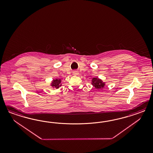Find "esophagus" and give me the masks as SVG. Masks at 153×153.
Segmentation results:
<instances>
[{
	"mask_svg": "<svg viewBox=\"0 0 153 153\" xmlns=\"http://www.w3.org/2000/svg\"><path fill=\"white\" fill-rule=\"evenodd\" d=\"M73 74L74 75H78L79 74V72L77 71H73Z\"/></svg>",
	"mask_w": 153,
	"mask_h": 153,
	"instance_id": "esophagus-1",
	"label": "esophagus"
}]
</instances>
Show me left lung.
Returning <instances> with one entry per match:
<instances>
[{"label":"left lung","mask_w":153,"mask_h":153,"mask_svg":"<svg viewBox=\"0 0 153 153\" xmlns=\"http://www.w3.org/2000/svg\"><path fill=\"white\" fill-rule=\"evenodd\" d=\"M91 84L95 88L97 89H101L104 88L105 83L103 82L101 79H99L98 77H94L91 80Z\"/></svg>","instance_id":"1"}]
</instances>
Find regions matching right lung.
Instances as JSON below:
<instances>
[{
  "label": "right lung",
  "instance_id": "obj_1",
  "mask_svg": "<svg viewBox=\"0 0 153 153\" xmlns=\"http://www.w3.org/2000/svg\"><path fill=\"white\" fill-rule=\"evenodd\" d=\"M51 86L53 88H58L62 86L60 79H54L51 83Z\"/></svg>",
  "mask_w": 153,
  "mask_h": 153
}]
</instances>
